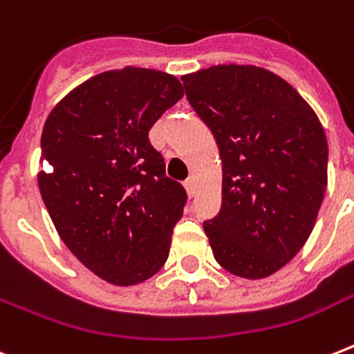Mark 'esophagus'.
Wrapping results in <instances>:
<instances>
[{
	"label": "esophagus",
	"mask_w": 354,
	"mask_h": 354,
	"mask_svg": "<svg viewBox=\"0 0 354 354\" xmlns=\"http://www.w3.org/2000/svg\"><path fill=\"white\" fill-rule=\"evenodd\" d=\"M185 189H187V194H189V198H193L194 193H196V185H194V180L193 178H189V180H185Z\"/></svg>",
	"instance_id": "esophagus-1"
}]
</instances>
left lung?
Wrapping results in <instances>:
<instances>
[{"label":"left lung","instance_id":"left-lung-1","mask_svg":"<svg viewBox=\"0 0 354 354\" xmlns=\"http://www.w3.org/2000/svg\"><path fill=\"white\" fill-rule=\"evenodd\" d=\"M182 80L222 160L221 213L204 222L213 255L230 274L268 277L294 259L316 224L327 189L324 127L268 69L222 64Z\"/></svg>","mask_w":354,"mask_h":354}]
</instances>
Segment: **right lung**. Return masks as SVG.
Wrapping results in <instances>:
<instances>
[{
	"instance_id": "obj_1",
	"label": "right lung",
	"mask_w": 354,
	"mask_h": 354,
	"mask_svg": "<svg viewBox=\"0 0 354 354\" xmlns=\"http://www.w3.org/2000/svg\"><path fill=\"white\" fill-rule=\"evenodd\" d=\"M182 97L176 77L128 66L77 86L44 124V204L75 257L112 285L143 283L169 257L187 193L149 130Z\"/></svg>"
}]
</instances>
